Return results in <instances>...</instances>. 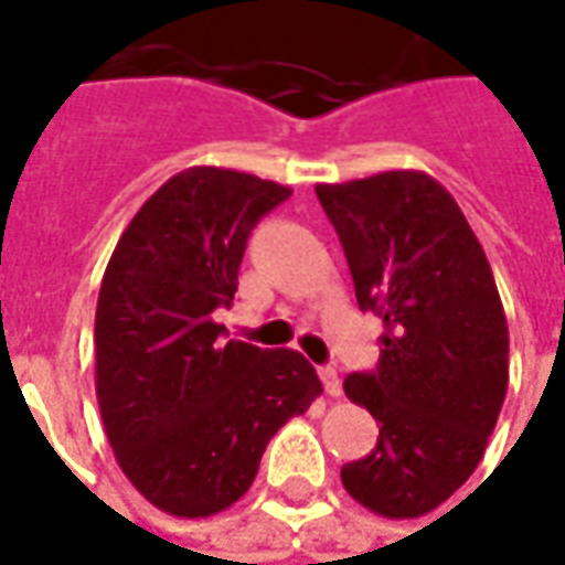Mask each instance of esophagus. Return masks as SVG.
<instances>
[{"instance_id":"1","label":"esophagus","mask_w":565,"mask_h":565,"mask_svg":"<svg viewBox=\"0 0 565 565\" xmlns=\"http://www.w3.org/2000/svg\"><path fill=\"white\" fill-rule=\"evenodd\" d=\"M319 376H322V385H326V392H329L331 398H341V380H338V370H334V366H322V370H319Z\"/></svg>"}]
</instances>
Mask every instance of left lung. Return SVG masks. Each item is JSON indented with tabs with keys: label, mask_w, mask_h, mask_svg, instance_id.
<instances>
[{
	"label": "left lung",
	"mask_w": 565,
	"mask_h": 565,
	"mask_svg": "<svg viewBox=\"0 0 565 565\" xmlns=\"http://www.w3.org/2000/svg\"><path fill=\"white\" fill-rule=\"evenodd\" d=\"M356 303L382 319L380 363L344 380L380 420L341 468L356 503L417 519L475 475L509 385V329L490 262L455 199L420 170L316 185Z\"/></svg>",
	"instance_id": "1"
}]
</instances>
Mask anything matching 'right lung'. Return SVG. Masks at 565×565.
I'll return each mask as SVG.
<instances>
[{"label": "right lung", "mask_w": 565, "mask_h": 565, "mask_svg": "<svg viewBox=\"0 0 565 565\" xmlns=\"http://www.w3.org/2000/svg\"><path fill=\"white\" fill-rule=\"evenodd\" d=\"M290 195L224 167H189L138 209L104 271L94 356L113 455L170 515L205 519L256 480L268 439L322 382L297 351L224 341L246 239Z\"/></svg>", "instance_id": "right-lung-1"}]
</instances>
